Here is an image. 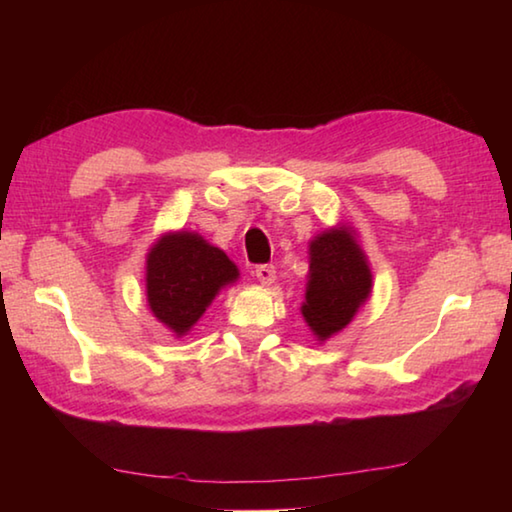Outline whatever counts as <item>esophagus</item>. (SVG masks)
Segmentation results:
<instances>
[{
	"instance_id": "1",
	"label": "esophagus",
	"mask_w": 512,
	"mask_h": 512,
	"mask_svg": "<svg viewBox=\"0 0 512 512\" xmlns=\"http://www.w3.org/2000/svg\"><path fill=\"white\" fill-rule=\"evenodd\" d=\"M255 275L262 284H273L275 280V266L273 264H259L255 266Z\"/></svg>"
}]
</instances>
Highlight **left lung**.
Returning a JSON list of instances; mask_svg holds the SVG:
<instances>
[{
	"instance_id": "1",
	"label": "left lung",
	"mask_w": 512,
	"mask_h": 512,
	"mask_svg": "<svg viewBox=\"0 0 512 512\" xmlns=\"http://www.w3.org/2000/svg\"><path fill=\"white\" fill-rule=\"evenodd\" d=\"M309 287L302 316L323 341L350 323L370 293L366 255L348 230H329L309 246Z\"/></svg>"
}]
</instances>
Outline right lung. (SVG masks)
Instances as JSON below:
<instances>
[{"mask_svg":"<svg viewBox=\"0 0 512 512\" xmlns=\"http://www.w3.org/2000/svg\"><path fill=\"white\" fill-rule=\"evenodd\" d=\"M237 266L223 250L192 232L164 235L146 259V293L160 323L185 334L225 284L237 280Z\"/></svg>","mask_w":512,"mask_h":512,"instance_id":"1","label":"right lung"}]
</instances>
